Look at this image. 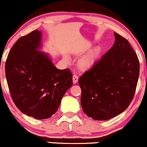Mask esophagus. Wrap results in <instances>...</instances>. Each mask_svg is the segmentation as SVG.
Returning <instances> with one entry per match:
<instances>
[{
    "mask_svg": "<svg viewBox=\"0 0 147 147\" xmlns=\"http://www.w3.org/2000/svg\"><path fill=\"white\" fill-rule=\"evenodd\" d=\"M78 79H79V78H78L77 76L74 75L73 77H72V81H73L74 84H76L78 82Z\"/></svg>",
    "mask_w": 147,
    "mask_h": 147,
    "instance_id": "34e87169",
    "label": "esophagus"
}]
</instances>
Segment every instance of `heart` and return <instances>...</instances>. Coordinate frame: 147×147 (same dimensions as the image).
<instances>
[{"instance_id":"obj_1","label":"heart","mask_w":147,"mask_h":147,"mask_svg":"<svg viewBox=\"0 0 147 147\" xmlns=\"http://www.w3.org/2000/svg\"><path fill=\"white\" fill-rule=\"evenodd\" d=\"M100 53H101V48L100 47H97L91 50L90 52L81 57L77 61V66L78 69L81 71H87L90 70L98 61ZM63 58L66 62H69L68 57L64 56Z\"/></svg>"}]
</instances>
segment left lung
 Segmentation results:
<instances>
[{
    "label": "left lung",
    "instance_id": "left-lung-1",
    "mask_svg": "<svg viewBox=\"0 0 147 147\" xmlns=\"http://www.w3.org/2000/svg\"><path fill=\"white\" fill-rule=\"evenodd\" d=\"M114 35L113 47L79 79L83 112L95 120L107 121L125 111L138 83V56L127 39Z\"/></svg>",
    "mask_w": 147,
    "mask_h": 147
}]
</instances>
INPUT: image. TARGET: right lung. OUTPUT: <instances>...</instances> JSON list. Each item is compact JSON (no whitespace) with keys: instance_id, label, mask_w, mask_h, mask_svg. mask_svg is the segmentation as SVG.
Returning <instances> with one entry per match:
<instances>
[{"instance_id":"add662e5","label":"right lung","mask_w":147,"mask_h":147,"mask_svg":"<svg viewBox=\"0 0 147 147\" xmlns=\"http://www.w3.org/2000/svg\"><path fill=\"white\" fill-rule=\"evenodd\" d=\"M42 32L20 38L9 51L5 75L11 96L22 113L36 119L51 117L72 85L69 69L60 70L40 51Z\"/></svg>"}]
</instances>
